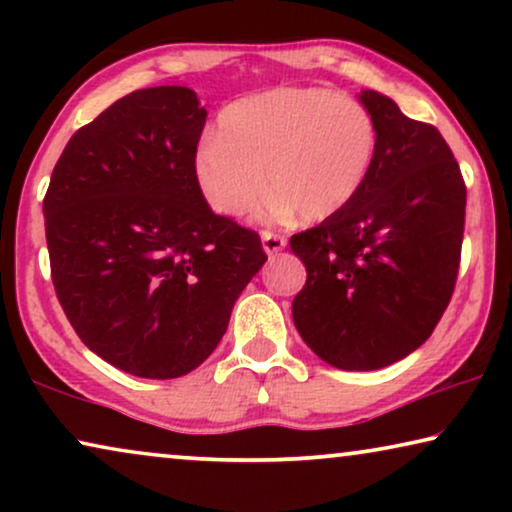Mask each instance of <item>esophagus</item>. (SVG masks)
Segmentation results:
<instances>
[{"label":"esophagus","mask_w":512,"mask_h":512,"mask_svg":"<svg viewBox=\"0 0 512 512\" xmlns=\"http://www.w3.org/2000/svg\"><path fill=\"white\" fill-rule=\"evenodd\" d=\"M261 240H263V249L268 251L270 256L277 254V251H282L286 247V237L272 233V230H263Z\"/></svg>","instance_id":"34e87169"}]
</instances>
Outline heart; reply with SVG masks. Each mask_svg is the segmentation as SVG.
<instances>
[{"label": "heart", "instance_id": "1", "mask_svg": "<svg viewBox=\"0 0 512 512\" xmlns=\"http://www.w3.org/2000/svg\"><path fill=\"white\" fill-rule=\"evenodd\" d=\"M375 153L377 128L361 102L321 88H277L223 109L219 135L195 153V179L223 216L247 214L268 184V216L296 212L317 223L359 195Z\"/></svg>", "mask_w": 512, "mask_h": 512}]
</instances>
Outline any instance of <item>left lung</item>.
<instances>
[{"label": "left lung", "mask_w": 512, "mask_h": 512, "mask_svg": "<svg viewBox=\"0 0 512 512\" xmlns=\"http://www.w3.org/2000/svg\"><path fill=\"white\" fill-rule=\"evenodd\" d=\"M377 153L359 195L291 235L307 282L293 298L300 338L342 370H377L424 345L450 305L464 240L466 184L431 123L363 90Z\"/></svg>", "instance_id": "obj_1"}]
</instances>
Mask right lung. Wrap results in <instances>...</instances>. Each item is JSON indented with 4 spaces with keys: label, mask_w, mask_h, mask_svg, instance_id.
Listing matches in <instances>:
<instances>
[{
    "label": "right lung",
    "mask_w": 512,
    "mask_h": 512,
    "mask_svg": "<svg viewBox=\"0 0 512 512\" xmlns=\"http://www.w3.org/2000/svg\"><path fill=\"white\" fill-rule=\"evenodd\" d=\"M207 111L184 86L121 97L69 139L44 198L51 277L90 352L125 373H191L268 261L195 179Z\"/></svg>",
    "instance_id": "add662e5"
}]
</instances>
